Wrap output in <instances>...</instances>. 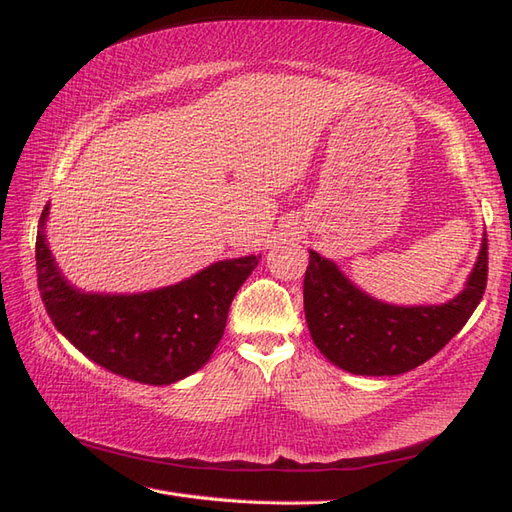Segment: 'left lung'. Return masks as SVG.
<instances>
[{
	"label": "left lung",
	"instance_id": "1",
	"mask_svg": "<svg viewBox=\"0 0 512 512\" xmlns=\"http://www.w3.org/2000/svg\"><path fill=\"white\" fill-rule=\"evenodd\" d=\"M488 279V244L464 292L444 306H387L354 288L341 270L310 253L303 310L314 345L345 372L396 376L429 361L458 334L480 306Z\"/></svg>",
	"mask_w": 512,
	"mask_h": 512
}]
</instances>
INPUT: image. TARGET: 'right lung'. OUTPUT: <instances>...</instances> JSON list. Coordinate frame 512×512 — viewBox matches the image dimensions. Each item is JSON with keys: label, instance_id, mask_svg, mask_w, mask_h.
Instances as JSON below:
<instances>
[{"label": "right lung", "instance_id": "right-lung-1", "mask_svg": "<svg viewBox=\"0 0 512 512\" xmlns=\"http://www.w3.org/2000/svg\"><path fill=\"white\" fill-rule=\"evenodd\" d=\"M48 209L41 213V226ZM41 301L76 350L114 374L147 385H169L209 361L220 343L228 310L257 257L226 259L182 284L145 295H83L63 281L37 233Z\"/></svg>", "mask_w": 512, "mask_h": 512}]
</instances>
